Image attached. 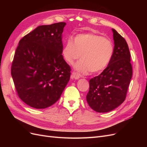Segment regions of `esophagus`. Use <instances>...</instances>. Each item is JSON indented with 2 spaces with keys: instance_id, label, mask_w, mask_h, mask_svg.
<instances>
[{
  "instance_id": "34e87169",
  "label": "esophagus",
  "mask_w": 147,
  "mask_h": 147,
  "mask_svg": "<svg viewBox=\"0 0 147 147\" xmlns=\"http://www.w3.org/2000/svg\"><path fill=\"white\" fill-rule=\"evenodd\" d=\"M71 78L78 80V79L80 78V75L77 73L73 72L72 74V75H71Z\"/></svg>"
}]
</instances>
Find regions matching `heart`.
<instances>
[{"label":"heart","mask_w":147,"mask_h":147,"mask_svg":"<svg viewBox=\"0 0 147 147\" xmlns=\"http://www.w3.org/2000/svg\"><path fill=\"white\" fill-rule=\"evenodd\" d=\"M113 47L108 38L96 34H80L66 41L63 56L68 64L72 65L80 56L81 59L75 65L77 72L86 74L103 71L112 59Z\"/></svg>","instance_id":"heart-1"}]
</instances>
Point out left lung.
I'll return each mask as SVG.
<instances>
[{"mask_svg": "<svg viewBox=\"0 0 147 147\" xmlns=\"http://www.w3.org/2000/svg\"><path fill=\"white\" fill-rule=\"evenodd\" d=\"M114 48L109 64L98 76L91 78L86 100L99 113L112 111L126 99L132 75L131 54L126 41L112 29Z\"/></svg>", "mask_w": 147, "mask_h": 147, "instance_id": "left-lung-1", "label": "left lung"}]
</instances>
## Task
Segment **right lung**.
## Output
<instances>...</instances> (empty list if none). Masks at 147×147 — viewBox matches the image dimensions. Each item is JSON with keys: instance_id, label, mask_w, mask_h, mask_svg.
Instances as JSON below:
<instances>
[{"instance_id": "add662e5", "label": "right lung", "mask_w": 147, "mask_h": 147, "mask_svg": "<svg viewBox=\"0 0 147 147\" xmlns=\"http://www.w3.org/2000/svg\"><path fill=\"white\" fill-rule=\"evenodd\" d=\"M65 23L40 26L19 42L11 74L20 98L42 109L58 100L70 77V66L62 55Z\"/></svg>"}]
</instances>
